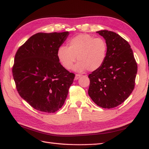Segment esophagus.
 I'll return each instance as SVG.
<instances>
[{"label":"esophagus","mask_w":149,"mask_h":149,"mask_svg":"<svg viewBox=\"0 0 149 149\" xmlns=\"http://www.w3.org/2000/svg\"><path fill=\"white\" fill-rule=\"evenodd\" d=\"M81 77V75L79 74H76L75 76V80H77V79H79V78H80Z\"/></svg>","instance_id":"obj_1"}]
</instances>
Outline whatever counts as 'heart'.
<instances>
[{
	"mask_svg": "<svg viewBox=\"0 0 149 149\" xmlns=\"http://www.w3.org/2000/svg\"><path fill=\"white\" fill-rule=\"evenodd\" d=\"M68 46L58 48L59 61L67 70L70 69L74 62L79 61L74 67L75 70L89 72L99 70L104 64L107 56V44L104 39L87 33L79 34L68 40Z\"/></svg>",
	"mask_w": 149,
	"mask_h": 149,
	"instance_id": "1",
	"label": "heart"
}]
</instances>
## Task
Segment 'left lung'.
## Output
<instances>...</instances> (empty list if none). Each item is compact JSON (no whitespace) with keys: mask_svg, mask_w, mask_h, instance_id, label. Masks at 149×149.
<instances>
[{"mask_svg":"<svg viewBox=\"0 0 149 149\" xmlns=\"http://www.w3.org/2000/svg\"><path fill=\"white\" fill-rule=\"evenodd\" d=\"M96 32L105 39L108 51L103 66L88 75V95L98 106L112 109L121 104L133 91L137 63L130 45L123 37L111 31Z\"/></svg>","mask_w":149,"mask_h":149,"instance_id":"obj_1","label":"left lung"}]
</instances>
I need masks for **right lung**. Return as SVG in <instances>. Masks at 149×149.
Instances as JSON below:
<instances>
[{"mask_svg":"<svg viewBox=\"0 0 149 149\" xmlns=\"http://www.w3.org/2000/svg\"><path fill=\"white\" fill-rule=\"evenodd\" d=\"M68 32L37 33L17 51L13 75L21 97L33 109L53 113L64 104L75 74L66 70L57 56Z\"/></svg>","mask_w":149,"mask_h":149,"instance_id":"right-lung-1","label":"right lung"}]
</instances>
